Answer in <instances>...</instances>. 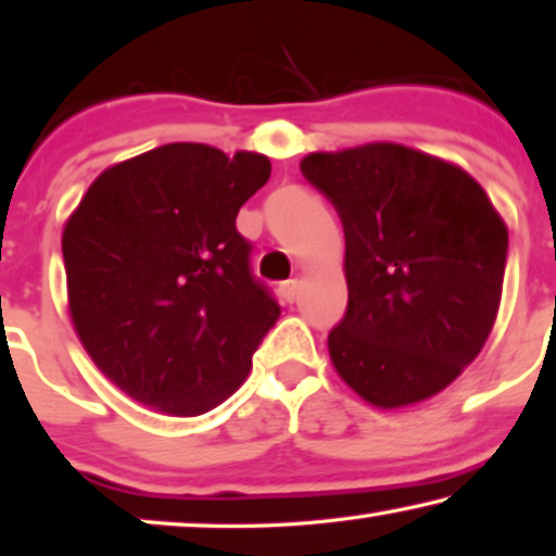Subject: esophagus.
I'll return each mask as SVG.
<instances>
[{
    "label": "esophagus",
    "mask_w": 556,
    "mask_h": 556,
    "mask_svg": "<svg viewBox=\"0 0 556 556\" xmlns=\"http://www.w3.org/2000/svg\"><path fill=\"white\" fill-rule=\"evenodd\" d=\"M279 294H281V300L292 304V302L296 300V294H300V281H296V279L281 281V285H279Z\"/></svg>",
    "instance_id": "1"
}]
</instances>
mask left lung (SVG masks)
Instances as JSON below:
<instances>
[{"instance_id":"8db88e82","label":"left lung","mask_w":556,"mask_h":556,"mask_svg":"<svg viewBox=\"0 0 556 556\" xmlns=\"http://www.w3.org/2000/svg\"><path fill=\"white\" fill-rule=\"evenodd\" d=\"M300 169L344 227L350 304L329 331L337 375L379 409L442 392L494 327L507 225L482 185L419 149L312 152Z\"/></svg>"}]
</instances>
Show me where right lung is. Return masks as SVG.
Masks as SVG:
<instances>
[{"label":"right lung","instance_id":"add662e5","mask_svg":"<svg viewBox=\"0 0 556 556\" xmlns=\"http://www.w3.org/2000/svg\"><path fill=\"white\" fill-rule=\"evenodd\" d=\"M269 172L256 152L164 144L104 169L66 219L74 331L131 400L197 417L244 384L279 304L235 222Z\"/></svg>","mask_w":556,"mask_h":556}]
</instances>
